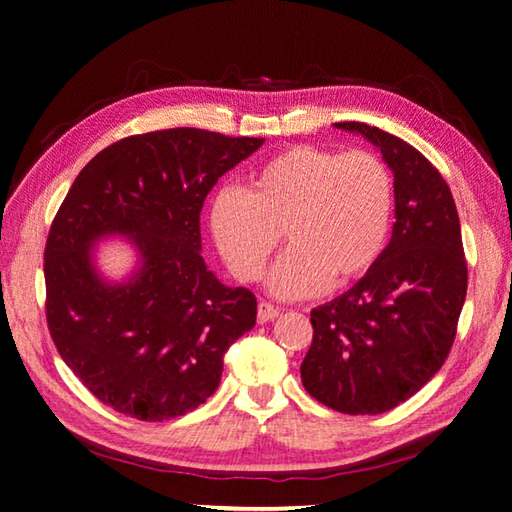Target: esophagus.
I'll list each match as a JSON object with an SVG mask.
<instances>
[{"label":"esophagus","mask_w":512,"mask_h":512,"mask_svg":"<svg viewBox=\"0 0 512 512\" xmlns=\"http://www.w3.org/2000/svg\"><path fill=\"white\" fill-rule=\"evenodd\" d=\"M277 316H280V309H277L275 305H271V302H266V300H259L257 302V318H259V323H268V320H275Z\"/></svg>","instance_id":"34e87169"}]
</instances>
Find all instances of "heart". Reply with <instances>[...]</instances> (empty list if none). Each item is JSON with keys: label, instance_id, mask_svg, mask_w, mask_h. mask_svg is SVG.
Returning <instances> with one entry per match:
<instances>
[{"label": "heart", "instance_id": "1", "mask_svg": "<svg viewBox=\"0 0 512 512\" xmlns=\"http://www.w3.org/2000/svg\"><path fill=\"white\" fill-rule=\"evenodd\" d=\"M393 180L377 155L291 146L250 173V185L223 187L210 205V230L230 273L262 275L280 244L268 289L280 298L314 296L329 282L348 287L366 275L386 246Z\"/></svg>", "mask_w": 512, "mask_h": 512}]
</instances>
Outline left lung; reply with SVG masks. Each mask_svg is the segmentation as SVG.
Returning <instances> with one entry per match:
<instances>
[{
  "label": "left lung",
  "instance_id": "obj_1",
  "mask_svg": "<svg viewBox=\"0 0 512 512\" xmlns=\"http://www.w3.org/2000/svg\"><path fill=\"white\" fill-rule=\"evenodd\" d=\"M334 126L366 137L391 167L395 223L370 271L311 309L300 377L329 409L377 415L418 393L452 350L467 293L461 221L445 178L418 149L361 121Z\"/></svg>",
  "mask_w": 512,
  "mask_h": 512
}]
</instances>
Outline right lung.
<instances>
[{"instance_id": "obj_1", "label": "right lung", "mask_w": 512, "mask_h": 512, "mask_svg": "<svg viewBox=\"0 0 512 512\" xmlns=\"http://www.w3.org/2000/svg\"><path fill=\"white\" fill-rule=\"evenodd\" d=\"M262 144L169 128L110 144L76 176L47 237V325L99 402L162 422L219 388L225 352L255 327L257 300L205 266L201 210L223 173ZM110 236L136 248L124 281H108L93 259Z\"/></svg>"}]
</instances>
